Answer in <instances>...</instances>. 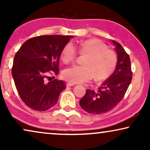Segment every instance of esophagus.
Masks as SVG:
<instances>
[{
	"label": "esophagus",
	"mask_w": 150,
	"mask_h": 150,
	"mask_svg": "<svg viewBox=\"0 0 150 150\" xmlns=\"http://www.w3.org/2000/svg\"><path fill=\"white\" fill-rule=\"evenodd\" d=\"M74 85H75L74 83H70V82H68V83H67V87H71V86H74Z\"/></svg>",
	"instance_id": "34e87169"
}]
</instances>
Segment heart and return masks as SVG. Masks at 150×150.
<instances>
[{"instance_id": "1", "label": "heart", "mask_w": 150, "mask_h": 150, "mask_svg": "<svg viewBox=\"0 0 150 150\" xmlns=\"http://www.w3.org/2000/svg\"><path fill=\"white\" fill-rule=\"evenodd\" d=\"M80 54L87 55L84 64L74 65L63 69L62 76L74 83L87 81L95 76L96 80H104L111 74L117 62L114 50L106 48V44L97 39L83 41L79 46ZM77 50L72 43L65 45L61 52V59L65 64L73 62L77 57Z\"/></svg>"}]
</instances>
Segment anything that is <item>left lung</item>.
Here are the masks:
<instances>
[{
    "label": "left lung",
    "mask_w": 150,
    "mask_h": 150,
    "mask_svg": "<svg viewBox=\"0 0 150 150\" xmlns=\"http://www.w3.org/2000/svg\"><path fill=\"white\" fill-rule=\"evenodd\" d=\"M117 54L116 68L112 74L101 85L98 91L87 89L80 100V105L86 112L100 115L110 111L123 99L132 81L129 55L120 43L112 40Z\"/></svg>",
    "instance_id": "obj_1"
}]
</instances>
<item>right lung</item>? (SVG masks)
I'll return each instance as SVG.
<instances>
[{
  "instance_id": "obj_1",
  "label": "right lung",
  "mask_w": 150,
  "mask_h": 150,
  "mask_svg": "<svg viewBox=\"0 0 150 150\" xmlns=\"http://www.w3.org/2000/svg\"><path fill=\"white\" fill-rule=\"evenodd\" d=\"M70 35H41L22 44L13 59L11 73L17 91L28 107L45 111L57 103L65 89L63 81L46 82L59 73L61 52Z\"/></svg>"
}]
</instances>
